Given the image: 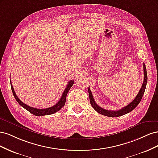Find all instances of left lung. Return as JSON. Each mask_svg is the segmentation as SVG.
<instances>
[{
    "label": "left lung",
    "mask_w": 158,
    "mask_h": 158,
    "mask_svg": "<svg viewBox=\"0 0 158 158\" xmlns=\"http://www.w3.org/2000/svg\"><path fill=\"white\" fill-rule=\"evenodd\" d=\"M143 68H144V82H143L142 87L139 91V92H138V94H137L136 97L135 98V99H134L131 103H129L128 105H127V106L122 108L121 109L118 110V111H111V110L104 109L102 107H100L98 105L95 103V102L94 101L92 94V92H91V90L89 88H88V93H89V101H90L91 106L93 107V108L98 113L103 114V115L110 117H120V116L124 115V114H125L129 112L132 111V110L135 109L140 102L143 95H144V94L145 89H146L147 80H148V76H147V72H146V66H145L144 63H143Z\"/></svg>",
    "instance_id": "8db88e82"
}]
</instances>
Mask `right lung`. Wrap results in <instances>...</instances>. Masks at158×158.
Segmentation results:
<instances>
[{"instance_id": "1", "label": "right lung", "mask_w": 158, "mask_h": 158, "mask_svg": "<svg viewBox=\"0 0 158 158\" xmlns=\"http://www.w3.org/2000/svg\"><path fill=\"white\" fill-rule=\"evenodd\" d=\"M74 82V80H70V82H68L67 85L64 89V91L63 93V95L60 99L59 101L57 102L55 106H52L51 107L49 108H46V109H37V108H34V107H31L23 103L21 100H20L18 98V96L16 95L15 92H14V89L13 88L12 84L10 82V85H11V89H12V94L14 95V98H15L16 100L18 102V103L20 105V106L23 107L24 109H26L27 111H29L30 113H31V114H34L35 116H44V115H49V114H53L57 111H59V110L63 108L64 106L65 102H66V95H67L69 91L70 90V89L71 88V87L73 86V85Z\"/></svg>"}]
</instances>
